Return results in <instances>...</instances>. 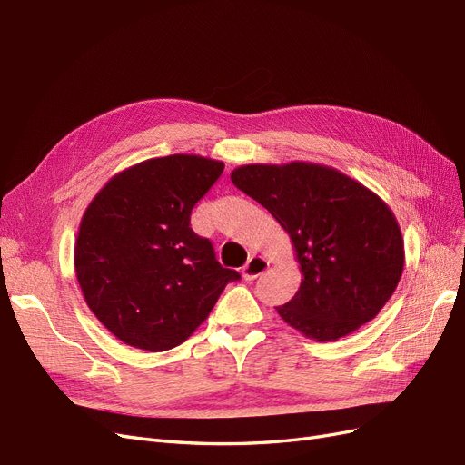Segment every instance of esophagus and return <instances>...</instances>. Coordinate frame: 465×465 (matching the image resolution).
Wrapping results in <instances>:
<instances>
[{"mask_svg": "<svg viewBox=\"0 0 465 465\" xmlns=\"http://www.w3.org/2000/svg\"><path fill=\"white\" fill-rule=\"evenodd\" d=\"M268 268H270V262L266 258L251 256L247 264L243 266V270H241V273H243L245 281H254L256 277H260L262 273H264Z\"/></svg>", "mask_w": 465, "mask_h": 465, "instance_id": "1", "label": "esophagus"}]
</instances>
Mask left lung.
Returning <instances> with one entry per match:
<instances>
[{
	"instance_id": "obj_1",
	"label": "left lung",
	"mask_w": 465,
	"mask_h": 465,
	"mask_svg": "<svg viewBox=\"0 0 465 465\" xmlns=\"http://www.w3.org/2000/svg\"><path fill=\"white\" fill-rule=\"evenodd\" d=\"M232 183L287 232L302 281L281 319L317 341L374 319L405 268V241L386 201L332 167L292 161L241 165Z\"/></svg>"
}]
</instances>
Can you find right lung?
I'll return each mask as SVG.
<instances>
[{
  "mask_svg": "<svg viewBox=\"0 0 465 465\" xmlns=\"http://www.w3.org/2000/svg\"><path fill=\"white\" fill-rule=\"evenodd\" d=\"M224 163L193 153L114 174L84 213L74 266L89 310L127 346L165 351L188 340L239 273L190 228Z\"/></svg>",
  "mask_w": 465,
  "mask_h": 465,
  "instance_id": "right-lung-1",
  "label": "right lung"
}]
</instances>
